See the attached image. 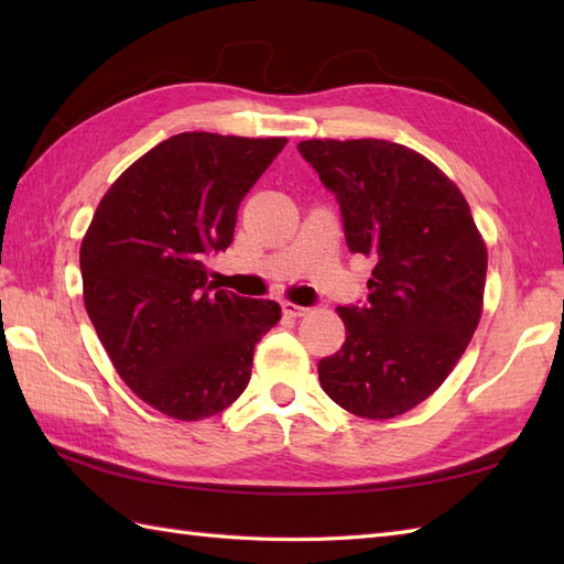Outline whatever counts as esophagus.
I'll return each mask as SVG.
<instances>
[{"label":"esophagus","mask_w":564,"mask_h":564,"mask_svg":"<svg viewBox=\"0 0 564 564\" xmlns=\"http://www.w3.org/2000/svg\"><path fill=\"white\" fill-rule=\"evenodd\" d=\"M281 307H283V315H289V317H303V315H307V307H301V305H295V303H281Z\"/></svg>","instance_id":"obj_1"}]
</instances>
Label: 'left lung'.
Returning <instances> with one entry per match:
<instances>
[{
	"label": "left lung",
	"instance_id": "obj_1",
	"mask_svg": "<svg viewBox=\"0 0 564 564\" xmlns=\"http://www.w3.org/2000/svg\"><path fill=\"white\" fill-rule=\"evenodd\" d=\"M297 150L337 196L346 245L376 261L368 305L337 307L346 341L319 361V386L356 416H400L441 388L473 339L485 239L460 188L424 154L376 138Z\"/></svg>",
	"mask_w": 564,
	"mask_h": 564
}]
</instances>
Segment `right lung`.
<instances>
[{"label":"right lung","instance_id":"1","mask_svg":"<svg viewBox=\"0 0 564 564\" xmlns=\"http://www.w3.org/2000/svg\"><path fill=\"white\" fill-rule=\"evenodd\" d=\"M285 138L178 133L106 191L79 247L84 307L118 376L142 402L198 422L251 378L281 305L215 289L206 257L232 242L239 203Z\"/></svg>","mask_w":564,"mask_h":564}]
</instances>
